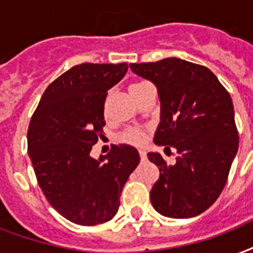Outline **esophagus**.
<instances>
[{
  "instance_id": "obj_1",
  "label": "esophagus",
  "mask_w": 253,
  "mask_h": 253,
  "mask_svg": "<svg viewBox=\"0 0 253 253\" xmlns=\"http://www.w3.org/2000/svg\"><path fill=\"white\" fill-rule=\"evenodd\" d=\"M139 157L142 161H146V159H147V154H146V151H143V150H139Z\"/></svg>"
}]
</instances>
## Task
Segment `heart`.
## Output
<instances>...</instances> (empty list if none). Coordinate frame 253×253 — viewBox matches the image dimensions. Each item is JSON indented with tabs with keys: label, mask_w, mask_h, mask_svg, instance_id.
<instances>
[{
	"label": "heart",
	"mask_w": 253,
	"mask_h": 253,
	"mask_svg": "<svg viewBox=\"0 0 253 253\" xmlns=\"http://www.w3.org/2000/svg\"><path fill=\"white\" fill-rule=\"evenodd\" d=\"M148 84L146 82H136V84H132L130 86V92L131 94H135V92L140 90L144 86H147ZM119 139L122 140L123 143L132 144V146H142V144L146 142L147 139V134L146 131L142 130V128H138V127H130L127 128L126 131H123L122 135L119 136Z\"/></svg>",
	"instance_id": "b5f03b06"
}]
</instances>
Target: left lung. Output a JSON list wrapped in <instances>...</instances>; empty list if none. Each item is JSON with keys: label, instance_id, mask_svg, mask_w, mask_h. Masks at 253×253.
<instances>
[{"label": "left lung", "instance_id": "8db88e82", "mask_svg": "<svg viewBox=\"0 0 253 253\" xmlns=\"http://www.w3.org/2000/svg\"><path fill=\"white\" fill-rule=\"evenodd\" d=\"M130 67L158 88L161 123L154 142L178 152L172 166L158 152L147 154L161 172L150 192L152 207L172 219L196 216L219 198L238 152L229 92L210 69L179 58Z\"/></svg>", "mask_w": 253, "mask_h": 253}]
</instances>
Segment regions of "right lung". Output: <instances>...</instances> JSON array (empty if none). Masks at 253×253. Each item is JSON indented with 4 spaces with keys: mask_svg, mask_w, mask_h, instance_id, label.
<instances>
[{
    "mask_svg": "<svg viewBox=\"0 0 253 253\" xmlns=\"http://www.w3.org/2000/svg\"><path fill=\"white\" fill-rule=\"evenodd\" d=\"M127 63H81L51 82L28 130V152L38 184L55 211L80 225L111 220L127 179L139 163L136 148L113 144L90 157L103 132L107 91Z\"/></svg>",
    "mask_w": 253,
    "mask_h": 253,
    "instance_id": "1",
    "label": "right lung"
}]
</instances>
